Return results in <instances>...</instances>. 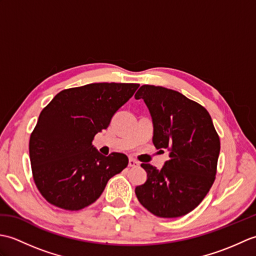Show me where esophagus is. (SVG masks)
Returning a JSON list of instances; mask_svg holds the SVG:
<instances>
[{
	"label": "esophagus",
	"mask_w": 256,
	"mask_h": 256,
	"mask_svg": "<svg viewBox=\"0 0 256 256\" xmlns=\"http://www.w3.org/2000/svg\"><path fill=\"white\" fill-rule=\"evenodd\" d=\"M138 162L135 160L134 158H132V157H130L128 158V166L130 167H138Z\"/></svg>",
	"instance_id": "34e87169"
}]
</instances>
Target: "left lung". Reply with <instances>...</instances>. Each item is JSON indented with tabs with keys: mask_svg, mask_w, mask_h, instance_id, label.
I'll return each instance as SVG.
<instances>
[{
	"mask_svg": "<svg viewBox=\"0 0 256 256\" xmlns=\"http://www.w3.org/2000/svg\"><path fill=\"white\" fill-rule=\"evenodd\" d=\"M135 99H143L150 112L155 148L170 150L162 170L140 165L148 179L135 188L136 197L156 216L187 214L204 200L216 179L220 138L210 114L199 103L164 86L144 84Z\"/></svg>",
	"mask_w": 256,
	"mask_h": 256,
	"instance_id": "obj_1",
	"label": "left lung"
}]
</instances>
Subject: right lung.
Here are the masks:
<instances>
[{
	"label": "right lung",
	"mask_w": 256,
	"mask_h": 256,
	"mask_svg": "<svg viewBox=\"0 0 256 256\" xmlns=\"http://www.w3.org/2000/svg\"><path fill=\"white\" fill-rule=\"evenodd\" d=\"M138 86L100 82L64 89L42 108L30 138V158L36 187L50 204L84 209L128 166L126 155L103 156L92 140Z\"/></svg>",
	"instance_id": "obj_1"
}]
</instances>
